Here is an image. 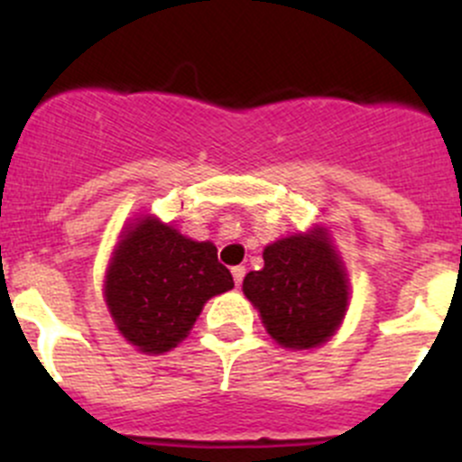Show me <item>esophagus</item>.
I'll use <instances>...</instances> for the list:
<instances>
[{
	"mask_svg": "<svg viewBox=\"0 0 462 462\" xmlns=\"http://www.w3.org/2000/svg\"><path fill=\"white\" fill-rule=\"evenodd\" d=\"M232 277H235L236 286H241V283H244V277H245L244 265H235V268H232Z\"/></svg>",
	"mask_w": 462,
	"mask_h": 462,
	"instance_id": "34e87169",
	"label": "esophagus"
}]
</instances>
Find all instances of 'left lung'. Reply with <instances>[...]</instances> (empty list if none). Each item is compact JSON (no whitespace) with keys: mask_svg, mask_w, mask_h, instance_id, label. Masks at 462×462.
<instances>
[{"mask_svg":"<svg viewBox=\"0 0 462 462\" xmlns=\"http://www.w3.org/2000/svg\"><path fill=\"white\" fill-rule=\"evenodd\" d=\"M244 292L265 330L286 348L326 342L348 306L346 273L324 230L270 244L263 268L245 274Z\"/></svg>","mask_w":462,"mask_h":462,"instance_id":"left-lung-1","label":"left lung"}]
</instances>
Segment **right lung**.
Returning <instances> with one entry per match:
<instances>
[{
	"instance_id": "right-lung-1",
	"label": "right lung",
	"mask_w": 462,
	"mask_h": 462,
	"mask_svg": "<svg viewBox=\"0 0 462 462\" xmlns=\"http://www.w3.org/2000/svg\"><path fill=\"white\" fill-rule=\"evenodd\" d=\"M230 288V270L209 241L199 244L147 217L116 248L105 297L127 342L143 353H165L189 333L205 301Z\"/></svg>"
}]
</instances>
